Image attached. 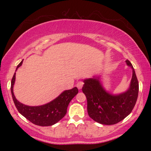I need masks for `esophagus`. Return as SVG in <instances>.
I'll use <instances>...</instances> for the list:
<instances>
[{
  "label": "esophagus",
  "instance_id": "1",
  "mask_svg": "<svg viewBox=\"0 0 151 151\" xmlns=\"http://www.w3.org/2000/svg\"><path fill=\"white\" fill-rule=\"evenodd\" d=\"M83 84H84V82H83V81H78V82L77 83V87L79 89H81V88H82Z\"/></svg>",
  "mask_w": 151,
  "mask_h": 151
}]
</instances>
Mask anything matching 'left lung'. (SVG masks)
<instances>
[{"label":"left lung","instance_id":"left-lung-1","mask_svg":"<svg viewBox=\"0 0 151 151\" xmlns=\"http://www.w3.org/2000/svg\"><path fill=\"white\" fill-rule=\"evenodd\" d=\"M126 63L132 69V78L129 89L114 94L104 89L100 76L84 79L83 93L87 100V111L93 121L104 125H113L129 116L136 104L138 95V81L132 64Z\"/></svg>","mask_w":151,"mask_h":151}]
</instances>
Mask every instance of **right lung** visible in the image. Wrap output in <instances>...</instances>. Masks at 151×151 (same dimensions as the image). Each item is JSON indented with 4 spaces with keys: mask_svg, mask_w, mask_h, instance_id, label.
<instances>
[{
    "mask_svg": "<svg viewBox=\"0 0 151 151\" xmlns=\"http://www.w3.org/2000/svg\"><path fill=\"white\" fill-rule=\"evenodd\" d=\"M22 61L18 65L15 72L22 65ZM15 74L16 73L15 72L11 80V87H10L13 101L19 113L35 125L49 126L58 123L67 114V109L69 104L71 100L78 93L77 88L74 87L72 89L64 91L58 97L45 104L35 106L25 105L17 100L13 93Z\"/></svg>",
    "mask_w": 151,
    "mask_h": 151,
    "instance_id": "obj_1",
    "label": "right lung"
}]
</instances>
